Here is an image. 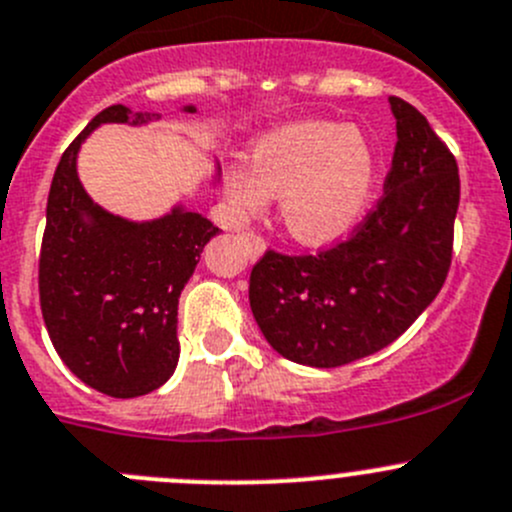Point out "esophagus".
Instances as JSON below:
<instances>
[{
  "mask_svg": "<svg viewBox=\"0 0 512 512\" xmlns=\"http://www.w3.org/2000/svg\"><path fill=\"white\" fill-rule=\"evenodd\" d=\"M243 241H246L248 256H251V259H259V256H264V251H266L264 238L256 236L253 231H248V233H243Z\"/></svg>",
  "mask_w": 512,
  "mask_h": 512,
  "instance_id": "obj_1",
  "label": "esophagus"
}]
</instances>
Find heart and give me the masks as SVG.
<instances>
[{"label":"heart","instance_id":"b5f03b06","mask_svg":"<svg viewBox=\"0 0 512 512\" xmlns=\"http://www.w3.org/2000/svg\"><path fill=\"white\" fill-rule=\"evenodd\" d=\"M248 165L226 170V201L236 216L264 211L279 196L294 238L324 246L347 236L374 198L379 160L364 130L334 120H299L251 143Z\"/></svg>","mask_w":512,"mask_h":512}]
</instances>
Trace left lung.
Returning <instances> with one entry per match:
<instances>
[{"instance_id": "left-lung-1", "label": "left lung", "mask_w": 512, "mask_h": 512, "mask_svg": "<svg viewBox=\"0 0 512 512\" xmlns=\"http://www.w3.org/2000/svg\"><path fill=\"white\" fill-rule=\"evenodd\" d=\"M397 145L377 208L352 238L316 256L266 251L248 301L289 362L332 369L379 352L435 301L452 256L460 175L425 115L389 97Z\"/></svg>"}]
</instances>
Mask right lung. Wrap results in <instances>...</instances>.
<instances>
[{"instance_id":"add662e5","label":"right lung","mask_w":512,"mask_h":512,"mask_svg":"<svg viewBox=\"0 0 512 512\" xmlns=\"http://www.w3.org/2000/svg\"><path fill=\"white\" fill-rule=\"evenodd\" d=\"M196 113V105H183ZM158 115L105 107L62 153L47 198L40 253V304L62 362L87 387L140 397L178 367V299L201 251L218 233L206 216L175 203L150 221H130L87 196L77 153L107 123L143 128ZM221 180V165L211 186Z\"/></svg>"}]
</instances>
